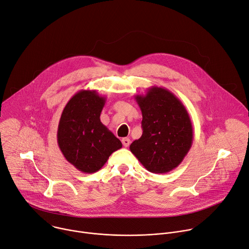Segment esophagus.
<instances>
[{"label": "esophagus", "instance_id": "1", "mask_svg": "<svg viewBox=\"0 0 249 249\" xmlns=\"http://www.w3.org/2000/svg\"><path fill=\"white\" fill-rule=\"evenodd\" d=\"M130 143H131V141H130L129 138H123V139H122V144H123V146H124L125 148L129 147Z\"/></svg>", "mask_w": 249, "mask_h": 249}]
</instances>
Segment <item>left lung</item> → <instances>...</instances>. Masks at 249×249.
<instances>
[{
  "mask_svg": "<svg viewBox=\"0 0 249 249\" xmlns=\"http://www.w3.org/2000/svg\"><path fill=\"white\" fill-rule=\"evenodd\" d=\"M135 99L143 116V134L130 145V151L150 172H169L192 146L190 116L178 97L164 88L152 87Z\"/></svg>",
  "mask_w": 249,
  "mask_h": 249,
  "instance_id": "1",
  "label": "left lung"
}]
</instances>
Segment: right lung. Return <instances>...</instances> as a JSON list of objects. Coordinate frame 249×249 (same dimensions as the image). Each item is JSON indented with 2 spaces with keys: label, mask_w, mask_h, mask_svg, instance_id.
<instances>
[{
  "label": "right lung",
  "mask_w": 249,
  "mask_h": 249,
  "mask_svg": "<svg viewBox=\"0 0 249 249\" xmlns=\"http://www.w3.org/2000/svg\"><path fill=\"white\" fill-rule=\"evenodd\" d=\"M106 97L96 90L82 89L68 101L57 131L58 146L78 170L93 173L107 161L122 143L100 121Z\"/></svg>",
  "instance_id": "right-lung-1"
}]
</instances>
